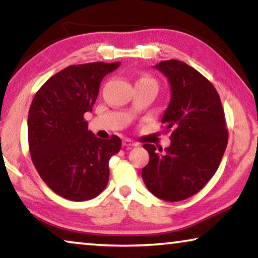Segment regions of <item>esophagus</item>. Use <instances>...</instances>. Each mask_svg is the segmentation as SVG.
I'll return each mask as SVG.
<instances>
[{
	"mask_svg": "<svg viewBox=\"0 0 258 258\" xmlns=\"http://www.w3.org/2000/svg\"><path fill=\"white\" fill-rule=\"evenodd\" d=\"M122 146L124 147V148H126V149H130V148L136 147V146H137V143H135V142H134V141L129 140V139H125V140H123Z\"/></svg>",
	"mask_w": 258,
	"mask_h": 258,
	"instance_id": "1",
	"label": "esophagus"
}]
</instances>
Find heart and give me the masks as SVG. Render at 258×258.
<instances>
[{
  "label": "heart",
  "instance_id": "b5f03b06",
  "mask_svg": "<svg viewBox=\"0 0 258 258\" xmlns=\"http://www.w3.org/2000/svg\"><path fill=\"white\" fill-rule=\"evenodd\" d=\"M141 80H150V79H147V77H144V79H141Z\"/></svg>",
  "mask_w": 258,
  "mask_h": 258
}]
</instances>
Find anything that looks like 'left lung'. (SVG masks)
<instances>
[{"label":"left lung","mask_w":258,"mask_h":258,"mask_svg":"<svg viewBox=\"0 0 258 258\" xmlns=\"http://www.w3.org/2000/svg\"><path fill=\"white\" fill-rule=\"evenodd\" d=\"M155 69L170 84L162 123L171 130V143L162 154L153 144H144L149 163L142 169V178L153 195L177 202L199 192L215 175L227 148L228 130L221 98L202 74L177 59L162 61Z\"/></svg>","instance_id":"left-lung-1"}]
</instances>
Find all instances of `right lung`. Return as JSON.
<instances>
[{
	"label": "right lung",
	"mask_w": 258,
	"mask_h": 258,
	"mask_svg": "<svg viewBox=\"0 0 258 258\" xmlns=\"http://www.w3.org/2000/svg\"><path fill=\"white\" fill-rule=\"evenodd\" d=\"M121 63L93 62L67 67L40 88L28 114L33 163L45 184L67 200L88 201L109 181V160L121 149L112 135L102 140L88 130L100 84Z\"/></svg>",
	"instance_id": "obj_1"
}]
</instances>
